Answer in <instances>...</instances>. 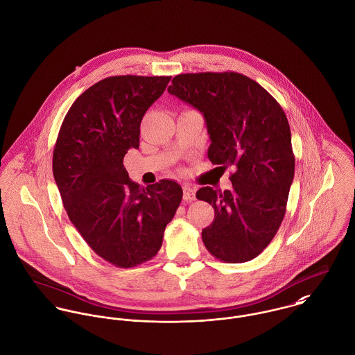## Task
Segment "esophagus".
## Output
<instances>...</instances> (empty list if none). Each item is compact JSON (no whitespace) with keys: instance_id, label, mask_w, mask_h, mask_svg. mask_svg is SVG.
I'll return each mask as SVG.
<instances>
[{"instance_id":"1","label":"esophagus","mask_w":355,"mask_h":355,"mask_svg":"<svg viewBox=\"0 0 355 355\" xmlns=\"http://www.w3.org/2000/svg\"><path fill=\"white\" fill-rule=\"evenodd\" d=\"M196 191H197V189L196 187H193V186H184L183 187V198L186 200V201H194L196 200Z\"/></svg>"}]
</instances>
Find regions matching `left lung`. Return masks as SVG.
I'll return each instance as SVG.
<instances>
[{
  "instance_id": "8db88e82",
  "label": "left lung",
  "mask_w": 355,
  "mask_h": 355,
  "mask_svg": "<svg viewBox=\"0 0 355 355\" xmlns=\"http://www.w3.org/2000/svg\"><path fill=\"white\" fill-rule=\"evenodd\" d=\"M168 92L202 113L211 141L209 159L235 169L231 190L197 191L214 207L203 245L220 261L248 262L270 243L286 214L295 171L286 113L262 86L238 72L182 73Z\"/></svg>"
}]
</instances>
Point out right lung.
Instances as JSON below:
<instances>
[{
	"label": "right lung",
	"instance_id": "add662e5",
	"mask_svg": "<svg viewBox=\"0 0 355 355\" xmlns=\"http://www.w3.org/2000/svg\"><path fill=\"white\" fill-rule=\"evenodd\" d=\"M171 76H110L80 94L61 124L53 175L71 223L92 250L119 268L158 253L183 190L173 180L145 187L123 165L139 148L141 121Z\"/></svg>",
	"mask_w": 355,
	"mask_h": 355
}]
</instances>
